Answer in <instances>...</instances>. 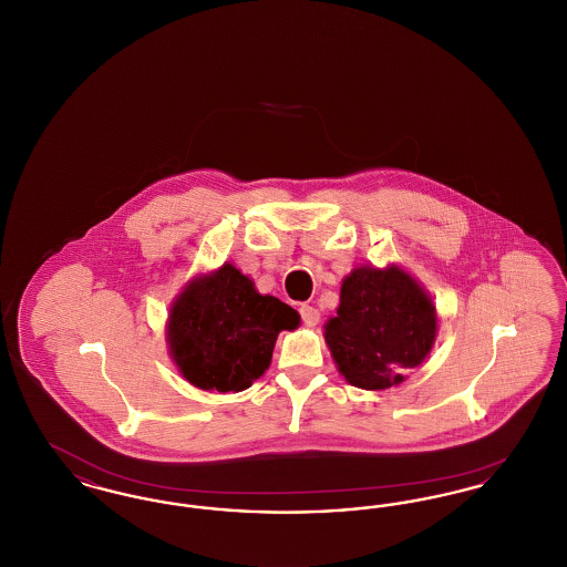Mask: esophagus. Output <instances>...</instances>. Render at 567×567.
<instances>
[{
    "label": "esophagus",
    "instance_id": "34e87169",
    "mask_svg": "<svg viewBox=\"0 0 567 567\" xmlns=\"http://www.w3.org/2000/svg\"><path fill=\"white\" fill-rule=\"evenodd\" d=\"M299 315H301V321L306 324H317L321 321V315L315 306H308V303H301L299 306Z\"/></svg>",
    "mask_w": 567,
    "mask_h": 567
}]
</instances>
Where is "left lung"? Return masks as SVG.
Returning a JSON list of instances; mask_svg holds the SVG:
<instances>
[{"mask_svg": "<svg viewBox=\"0 0 567 567\" xmlns=\"http://www.w3.org/2000/svg\"><path fill=\"white\" fill-rule=\"evenodd\" d=\"M435 321L432 299L405 271L357 268L342 282L338 317L324 324V340L342 377L380 391L423 363Z\"/></svg>", "mask_w": 567, "mask_h": 567, "instance_id": "8db88e82", "label": "left lung"}]
</instances>
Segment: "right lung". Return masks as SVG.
<instances>
[{"mask_svg":"<svg viewBox=\"0 0 567 567\" xmlns=\"http://www.w3.org/2000/svg\"><path fill=\"white\" fill-rule=\"evenodd\" d=\"M299 315L271 296H259L234 266L190 282L169 310L167 342L190 384L238 393L261 377L276 338L293 329Z\"/></svg>","mask_w":567,"mask_h":567,"instance_id":"add662e5","label":"right lung"}]
</instances>
